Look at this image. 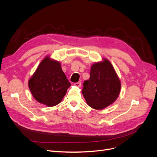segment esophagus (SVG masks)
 Masks as SVG:
<instances>
[{
    "mask_svg": "<svg viewBox=\"0 0 157 157\" xmlns=\"http://www.w3.org/2000/svg\"><path fill=\"white\" fill-rule=\"evenodd\" d=\"M75 85L76 86H78V87H80L81 86V81H79L78 82H76L75 83Z\"/></svg>",
    "mask_w": 157,
    "mask_h": 157,
    "instance_id": "1",
    "label": "esophagus"
}]
</instances>
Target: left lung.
Here are the masks:
<instances>
[{
    "instance_id": "1",
    "label": "left lung",
    "mask_w": 157,
    "mask_h": 157,
    "mask_svg": "<svg viewBox=\"0 0 157 157\" xmlns=\"http://www.w3.org/2000/svg\"><path fill=\"white\" fill-rule=\"evenodd\" d=\"M121 81L110 61L92 65L90 78L83 82L82 93L88 105L96 110L105 109L117 98L121 91Z\"/></svg>"
}]
</instances>
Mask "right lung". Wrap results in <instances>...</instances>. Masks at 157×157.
Listing matches in <instances>:
<instances>
[{
  "instance_id": "add662e5",
  "label": "right lung",
  "mask_w": 157,
  "mask_h": 157,
  "mask_svg": "<svg viewBox=\"0 0 157 157\" xmlns=\"http://www.w3.org/2000/svg\"><path fill=\"white\" fill-rule=\"evenodd\" d=\"M28 86L37 101L53 107L62 101L71 83L62 71L60 62L47 56L29 79Z\"/></svg>"
}]
</instances>
